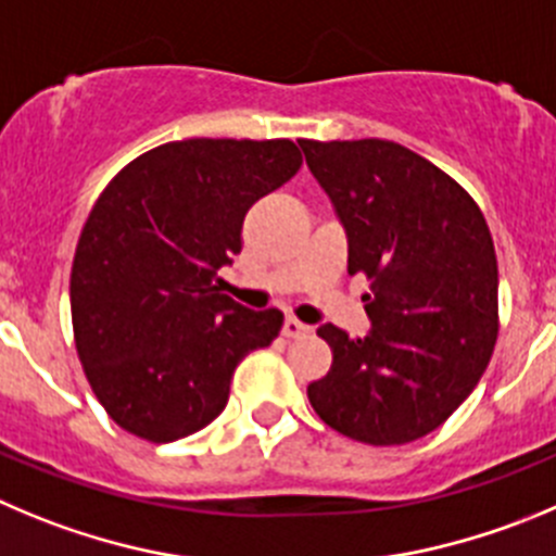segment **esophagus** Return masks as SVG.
Wrapping results in <instances>:
<instances>
[{
  "label": "esophagus",
  "mask_w": 556,
  "mask_h": 556,
  "mask_svg": "<svg viewBox=\"0 0 556 556\" xmlns=\"http://www.w3.org/2000/svg\"><path fill=\"white\" fill-rule=\"evenodd\" d=\"M282 334L285 337H304V334H309V326L302 324L299 318H285Z\"/></svg>",
  "instance_id": "34e87169"
}]
</instances>
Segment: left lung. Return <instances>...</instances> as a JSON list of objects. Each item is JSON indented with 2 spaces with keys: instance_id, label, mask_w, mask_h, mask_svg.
I'll return each mask as SVG.
<instances>
[{
  "instance_id": "8db88e82",
  "label": "left lung",
  "mask_w": 556,
  "mask_h": 556,
  "mask_svg": "<svg viewBox=\"0 0 556 556\" xmlns=\"http://www.w3.org/2000/svg\"><path fill=\"white\" fill-rule=\"evenodd\" d=\"M307 167L349 232L370 334L318 329L331 367L307 387L337 433L389 447L447 422L489 367L500 334L494 238L469 191L387 139H302Z\"/></svg>"
}]
</instances>
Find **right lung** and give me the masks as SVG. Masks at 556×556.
I'll use <instances>...</instances> for the list:
<instances>
[{
	"instance_id": "1",
	"label": "right lung",
	"mask_w": 556,
	"mask_h": 556,
	"mask_svg": "<svg viewBox=\"0 0 556 556\" xmlns=\"http://www.w3.org/2000/svg\"><path fill=\"white\" fill-rule=\"evenodd\" d=\"M302 167L290 139H184L148 150L106 184L71 268L85 376L109 417L167 444L214 422L238 362L271 345L279 309L222 293L249 207Z\"/></svg>"
}]
</instances>
